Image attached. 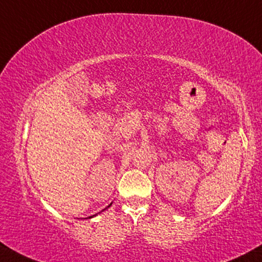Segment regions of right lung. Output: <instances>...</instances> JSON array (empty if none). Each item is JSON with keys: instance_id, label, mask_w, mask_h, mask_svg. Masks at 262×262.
I'll return each mask as SVG.
<instances>
[{"instance_id": "add662e5", "label": "right lung", "mask_w": 262, "mask_h": 262, "mask_svg": "<svg viewBox=\"0 0 262 262\" xmlns=\"http://www.w3.org/2000/svg\"><path fill=\"white\" fill-rule=\"evenodd\" d=\"M110 206H111V205H108V206H107V207H110ZM107 207H106V209H107Z\"/></svg>"}]
</instances>
